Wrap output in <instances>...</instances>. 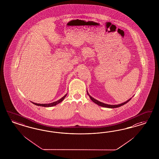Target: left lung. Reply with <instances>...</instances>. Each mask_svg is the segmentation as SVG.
<instances>
[{"label": "left lung", "mask_w": 159, "mask_h": 159, "mask_svg": "<svg viewBox=\"0 0 159 159\" xmlns=\"http://www.w3.org/2000/svg\"><path fill=\"white\" fill-rule=\"evenodd\" d=\"M87 93H88V94L89 95V96L90 97V99L93 101V102L94 103H96V104H98V105H99L100 106H102V107H106V108H110V109H113V108H117V107H120L121 106H123V105H125V104H126L128 102H129L130 100H131V98L130 99H129L128 100H127L126 102H125L124 103H121V104H115V105H111V104H105L104 103H102V102H99L98 101V100H96V99H94L93 98H92L89 93H88V92H87Z\"/></svg>", "instance_id": "8db88e82"}]
</instances>
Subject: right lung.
I'll list each match as a JSON object with an SVG mask.
<instances>
[{
	"label": "right lung",
	"mask_w": 159,
	"mask_h": 159,
	"mask_svg": "<svg viewBox=\"0 0 159 159\" xmlns=\"http://www.w3.org/2000/svg\"><path fill=\"white\" fill-rule=\"evenodd\" d=\"M67 96V94H66L63 98H61V99H59V100H57L56 102H53V103H48V104H39V103H34V102H32V103L34 104H35V105H36V106H43V107H52V106H56V105H57V104H59V103H60V102H61L65 98H66V96Z\"/></svg>",
	"instance_id": "add662e5"
}]
</instances>
